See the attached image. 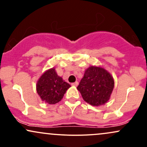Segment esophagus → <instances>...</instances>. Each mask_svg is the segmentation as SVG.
Masks as SVG:
<instances>
[{
    "mask_svg": "<svg viewBox=\"0 0 147 147\" xmlns=\"http://www.w3.org/2000/svg\"><path fill=\"white\" fill-rule=\"evenodd\" d=\"M77 85H78V82H75L74 83H72V86H77Z\"/></svg>",
    "mask_w": 147,
    "mask_h": 147,
    "instance_id": "34e87169",
    "label": "esophagus"
}]
</instances>
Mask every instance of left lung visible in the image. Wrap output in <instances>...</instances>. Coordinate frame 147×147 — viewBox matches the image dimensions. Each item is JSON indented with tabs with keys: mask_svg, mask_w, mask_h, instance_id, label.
Instances as JSON below:
<instances>
[{
	"mask_svg": "<svg viewBox=\"0 0 147 147\" xmlns=\"http://www.w3.org/2000/svg\"><path fill=\"white\" fill-rule=\"evenodd\" d=\"M113 88V78L109 72L101 67L90 66L85 71L77 88L85 102L98 106L109 101Z\"/></svg>",
	"mask_w": 147,
	"mask_h": 147,
	"instance_id": "1",
	"label": "left lung"
}]
</instances>
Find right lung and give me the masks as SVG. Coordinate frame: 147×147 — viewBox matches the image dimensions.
<instances>
[{"label":"right lung","mask_w":147,"mask_h":147,"mask_svg":"<svg viewBox=\"0 0 147 147\" xmlns=\"http://www.w3.org/2000/svg\"><path fill=\"white\" fill-rule=\"evenodd\" d=\"M70 85L57 75L55 68L45 72L36 84V91L43 101L50 104L60 102Z\"/></svg>","instance_id":"1"}]
</instances>
